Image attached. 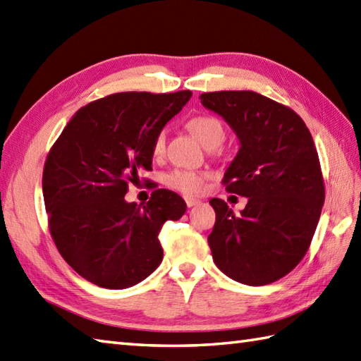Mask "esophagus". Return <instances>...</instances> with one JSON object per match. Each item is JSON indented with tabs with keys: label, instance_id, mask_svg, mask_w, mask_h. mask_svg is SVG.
I'll use <instances>...</instances> for the list:
<instances>
[{
	"label": "esophagus",
	"instance_id": "obj_1",
	"mask_svg": "<svg viewBox=\"0 0 361 361\" xmlns=\"http://www.w3.org/2000/svg\"><path fill=\"white\" fill-rule=\"evenodd\" d=\"M185 202H186V204L189 206V208H192V206L200 203V200H197V198H192V197H186Z\"/></svg>",
	"mask_w": 361,
	"mask_h": 361
}]
</instances>
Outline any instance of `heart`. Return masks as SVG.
<instances>
[{
  "label": "heart",
  "mask_w": 361,
  "mask_h": 361,
  "mask_svg": "<svg viewBox=\"0 0 361 361\" xmlns=\"http://www.w3.org/2000/svg\"><path fill=\"white\" fill-rule=\"evenodd\" d=\"M189 128L192 130L194 135L202 141L204 147L217 149L226 140V130L221 124V121L211 114H200L189 121ZM166 150V132H159L153 137L152 153L155 158L164 155ZM208 175L204 172L192 171V169H173L172 172L164 175L166 186L172 188L185 195H198L203 192Z\"/></svg>",
  "instance_id": "heart-1"
}]
</instances>
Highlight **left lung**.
<instances>
[{"mask_svg": "<svg viewBox=\"0 0 361 361\" xmlns=\"http://www.w3.org/2000/svg\"><path fill=\"white\" fill-rule=\"evenodd\" d=\"M202 104L224 118L240 149L224 176L231 194L248 198L240 216L209 202L208 237L216 265L247 286H267L301 262L324 204V180L305 122L288 106L255 91H214Z\"/></svg>", "mask_w": 361, "mask_h": 361, "instance_id": "8db88e82", "label": "left lung"}]
</instances>
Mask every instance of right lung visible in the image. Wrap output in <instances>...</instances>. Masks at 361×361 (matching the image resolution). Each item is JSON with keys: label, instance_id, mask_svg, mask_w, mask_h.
Listing matches in <instances>:
<instances>
[{"label": "right lung", "instance_id": "add662e5", "mask_svg": "<svg viewBox=\"0 0 361 361\" xmlns=\"http://www.w3.org/2000/svg\"><path fill=\"white\" fill-rule=\"evenodd\" d=\"M192 96L127 91L97 99L74 114L43 169L48 226L60 255L82 278L110 290L144 281L163 260L158 240L183 198L155 189L142 208L127 203L128 183L152 171V142Z\"/></svg>", "mask_w": 361, "mask_h": 361}]
</instances>
